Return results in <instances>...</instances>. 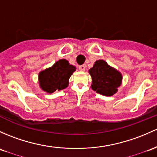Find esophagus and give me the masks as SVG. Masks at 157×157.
Listing matches in <instances>:
<instances>
[{
    "instance_id": "34e87169",
    "label": "esophagus",
    "mask_w": 157,
    "mask_h": 157,
    "mask_svg": "<svg viewBox=\"0 0 157 157\" xmlns=\"http://www.w3.org/2000/svg\"><path fill=\"white\" fill-rule=\"evenodd\" d=\"M86 67V66L85 65H82L79 66V69H80V71H85Z\"/></svg>"
}]
</instances>
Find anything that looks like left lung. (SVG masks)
I'll return each instance as SVG.
<instances>
[{"mask_svg": "<svg viewBox=\"0 0 157 157\" xmlns=\"http://www.w3.org/2000/svg\"><path fill=\"white\" fill-rule=\"evenodd\" d=\"M89 73L92 77V90L105 96L117 93L123 81L122 74L102 59L94 63Z\"/></svg>", "mask_w": 157, "mask_h": 157, "instance_id": "obj_1", "label": "left lung"}]
</instances>
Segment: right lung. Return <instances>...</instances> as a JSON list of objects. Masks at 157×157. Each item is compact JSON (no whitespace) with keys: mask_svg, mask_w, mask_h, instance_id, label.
<instances>
[{"mask_svg":"<svg viewBox=\"0 0 157 157\" xmlns=\"http://www.w3.org/2000/svg\"><path fill=\"white\" fill-rule=\"evenodd\" d=\"M76 71L75 66L70 65L66 59H60L52 67L46 68L38 74L40 88L47 93L67 88L69 78Z\"/></svg>","mask_w":157,"mask_h":157,"instance_id":"obj_1","label":"right lung"}]
</instances>
